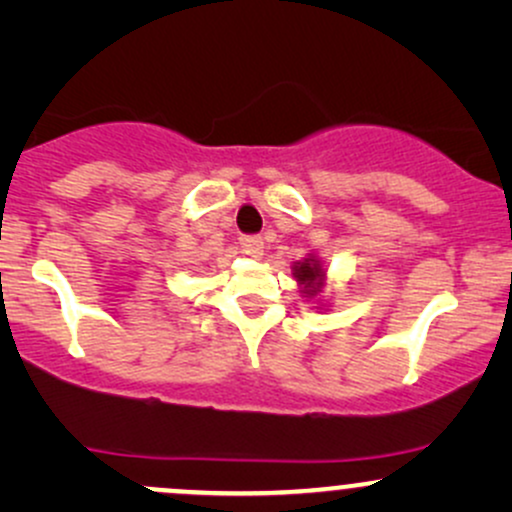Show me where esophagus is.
Segmentation results:
<instances>
[{"mask_svg":"<svg viewBox=\"0 0 512 512\" xmlns=\"http://www.w3.org/2000/svg\"><path fill=\"white\" fill-rule=\"evenodd\" d=\"M240 245H243L248 252H255V255H260L262 248H264V238L262 236H243L240 238Z\"/></svg>","mask_w":512,"mask_h":512,"instance_id":"1","label":"esophagus"}]
</instances>
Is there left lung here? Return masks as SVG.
I'll return each instance as SVG.
<instances>
[{"label":"left lung","mask_w":512,"mask_h":512,"mask_svg":"<svg viewBox=\"0 0 512 512\" xmlns=\"http://www.w3.org/2000/svg\"><path fill=\"white\" fill-rule=\"evenodd\" d=\"M293 276L301 284V293H305V298L320 296L322 286H325V269H322L317 257L308 255L305 260L293 264Z\"/></svg>","instance_id":"left-lung-1"}]
</instances>
